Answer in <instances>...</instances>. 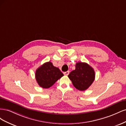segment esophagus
I'll return each instance as SVG.
<instances>
[{"label":"esophagus","instance_id":"34e87169","mask_svg":"<svg viewBox=\"0 0 126 126\" xmlns=\"http://www.w3.org/2000/svg\"><path fill=\"white\" fill-rule=\"evenodd\" d=\"M69 71H66V72H63V74L64 75H66V76H68V75H69Z\"/></svg>","mask_w":126,"mask_h":126}]
</instances>
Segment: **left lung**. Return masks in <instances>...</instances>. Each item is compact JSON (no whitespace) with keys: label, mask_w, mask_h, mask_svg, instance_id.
Returning a JSON list of instances; mask_svg holds the SVG:
<instances>
[{"label":"left lung","mask_w":126,"mask_h":126,"mask_svg":"<svg viewBox=\"0 0 126 126\" xmlns=\"http://www.w3.org/2000/svg\"><path fill=\"white\" fill-rule=\"evenodd\" d=\"M74 86L80 91L87 89L92 84L95 78L93 68L86 63H76V69L68 76Z\"/></svg>","instance_id":"obj_1"}]
</instances>
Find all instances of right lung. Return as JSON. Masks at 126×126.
I'll return each mask as SVG.
<instances>
[{
  "label": "right lung",
  "mask_w": 126,
  "mask_h": 126,
  "mask_svg": "<svg viewBox=\"0 0 126 126\" xmlns=\"http://www.w3.org/2000/svg\"><path fill=\"white\" fill-rule=\"evenodd\" d=\"M63 76L58 68L54 66L51 62H47L36 71V81L41 87L48 88Z\"/></svg>",
  "instance_id": "obj_1"
}]
</instances>
